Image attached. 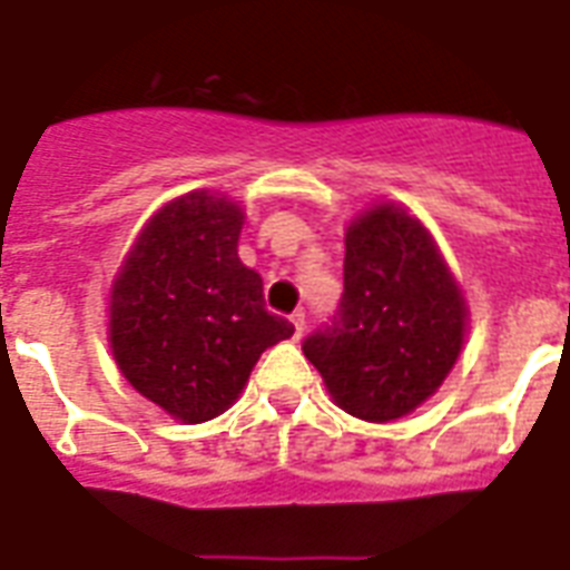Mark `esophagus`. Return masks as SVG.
<instances>
[{
  "label": "esophagus",
  "instance_id": "obj_1",
  "mask_svg": "<svg viewBox=\"0 0 570 570\" xmlns=\"http://www.w3.org/2000/svg\"><path fill=\"white\" fill-rule=\"evenodd\" d=\"M293 325H295V334H293V337H295V340H302V334H304V311H295V313H293Z\"/></svg>",
  "mask_w": 570,
  "mask_h": 570
}]
</instances>
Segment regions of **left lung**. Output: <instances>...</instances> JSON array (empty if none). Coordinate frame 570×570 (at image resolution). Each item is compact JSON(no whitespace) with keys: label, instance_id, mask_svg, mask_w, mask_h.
<instances>
[{"label":"left lung","instance_id":"left-lung-1","mask_svg":"<svg viewBox=\"0 0 570 570\" xmlns=\"http://www.w3.org/2000/svg\"><path fill=\"white\" fill-rule=\"evenodd\" d=\"M464 316L432 236L384 204L348 227L343 298L302 352L343 411L387 423L441 387L461 352Z\"/></svg>","mask_w":570,"mask_h":570}]
</instances>
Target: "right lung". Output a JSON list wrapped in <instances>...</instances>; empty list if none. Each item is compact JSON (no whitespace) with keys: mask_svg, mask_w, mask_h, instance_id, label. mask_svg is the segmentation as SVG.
Instances as JSON below:
<instances>
[{"mask_svg":"<svg viewBox=\"0 0 570 570\" xmlns=\"http://www.w3.org/2000/svg\"><path fill=\"white\" fill-rule=\"evenodd\" d=\"M242 209L206 191L147 222L111 286V352L132 387L183 423L233 405L293 322L266 311L263 277L236 254Z\"/></svg>","mask_w":570,"mask_h":570,"instance_id":"add662e5","label":"right lung"}]
</instances>
